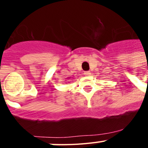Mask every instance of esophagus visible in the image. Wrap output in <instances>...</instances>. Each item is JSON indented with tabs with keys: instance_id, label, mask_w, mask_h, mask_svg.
<instances>
[{
	"instance_id": "34e87169",
	"label": "esophagus",
	"mask_w": 148,
	"mask_h": 148,
	"mask_svg": "<svg viewBox=\"0 0 148 148\" xmlns=\"http://www.w3.org/2000/svg\"><path fill=\"white\" fill-rule=\"evenodd\" d=\"M84 75H86V76H89V75H90L91 73H90V71H85L84 73Z\"/></svg>"
}]
</instances>
